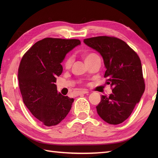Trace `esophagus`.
Here are the masks:
<instances>
[{"instance_id":"1","label":"esophagus","mask_w":158,"mask_h":158,"mask_svg":"<svg viewBox=\"0 0 158 158\" xmlns=\"http://www.w3.org/2000/svg\"><path fill=\"white\" fill-rule=\"evenodd\" d=\"M88 91L87 89H82L80 91V92H78V95H82V94H88Z\"/></svg>"}]
</instances>
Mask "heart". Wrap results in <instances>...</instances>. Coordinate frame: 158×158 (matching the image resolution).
<instances>
[{
	"label": "heart",
	"mask_w": 158,
	"mask_h": 158,
	"mask_svg": "<svg viewBox=\"0 0 158 158\" xmlns=\"http://www.w3.org/2000/svg\"><path fill=\"white\" fill-rule=\"evenodd\" d=\"M98 55L95 53H88V54H85L84 55V59L85 63H88L89 62H90L93 59H94L95 56H97ZM72 63H73V58H72L71 56H68L67 58H66L64 62V66L65 69H69Z\"/></svg>",
	"instance_id": "b5f03b06"
}]
</instances>
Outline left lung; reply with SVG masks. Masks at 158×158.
Wrapping results in <instances>:
<instances>
[{
    "mask_svg": "<svg viewBox=\"0 0 158 158\" xmlns=\"http://www.w3.org/2000/svg\"><path fill=\"white\" fill-rule=\"evenodd\" d=\"M84 44L99 52L106 71V84L113 88L109 96L102 95L96 106L104 121L118 125L131 115L144 92L141 61L136 52L125 41L114 37L88 38Z\"/></svg>",
    "mask_w": 158,
    "mask_h": 158,
    "instance_id": "obj_1",
    "label": "left lung"
}]
</instances>
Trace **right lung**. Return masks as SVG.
Returning a JSON list of instances; mask_svg holds the SVG:
<instances>
[{
    "label": "right lung",
    "mask_w": 158,
    "mask_h": 158,
    "mask_svg": "<svg viewBox=\"0 0 158 158\" xmlns=\"http://www.w3.org/2000/svg\"><path fill=\"white\" fill-rule=\"evenodd\" d=\"M80 44L79 40L45 38L36 42L21 60L18 77L23 102L45 126L58 125L72 107L74 99L58 93L54 83L63 72L60 63L66 55Z\"/></svg>",
    "instance_id": "obj_1"
}]
</instances>
